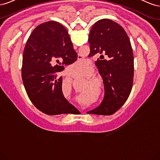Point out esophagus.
Instances as JSON below:
<instances>
[{
	"instance_id": "1",
	"label": "esophagus",
	"mask_w": 160,
	"mask_h": 160,
	"mask_svg": "<svg viewBox=\"0 0 160 160\" xmlns=\"http://www.w3.org/2000/svg\"><path fill=\"white\" fill-rule=\"evenodd\" d=\"M74 49H77V46H75V45H74Z\"/></svg>"
}]
</instances>
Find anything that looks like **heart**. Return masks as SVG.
Masks as SVG:
<instances>
[{
  "label": "heart",
  "mask_w": 160,
  "mask_h": 160,
  "mask_svg": "<svg viewBox=\"0 0 160 160\" xmlns=\"http://www.w3.org/2000/svg\"><path fill=\"white\" fill-rule=\"evenodd\" d=\"M73 69H75L78 73H81L82 72H85L87 70V63L85 61H77L73 66Z\"/></svg>",
  "instance_id": "1"
}]
</instances>
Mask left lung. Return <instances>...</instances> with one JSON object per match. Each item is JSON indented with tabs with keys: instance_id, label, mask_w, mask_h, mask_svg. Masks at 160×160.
I'll use <instances>...</instances> for the list:
<instances>
[{
	"instance_id": "1",
	"label": "left lung",
	"mask_w": 160,
	"mask_h": 160,
	"mask_svg": "<svg viewBox=\"0 0 160 160\" xmlns=\"http://www.w3.org/2000/svg\"><path fill=\"white\" fill-rule=\"evenodd\" d=\"M88 41L89 57L104 55L108 58L95 61L103 78L105 95L98 107L88 112L112 115L122 107L132 88L134 65L129 38L118 23L103 18L92 27Z\"/></svg>"
}]
</instances>
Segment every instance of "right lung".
Wrapping results in <instances>:
<instances>
[{
    "instance_id": "add662e5",
    "label": "right lung",
    "mask_w": 160,
    "mask_h": 160,
    "mask_svg": "<svg viewBox=\"0 0 160 160\" xmlns=\"http://www.w3.org/2000/svg\"><path fill=\"white\" fill-rule=\"evenodd\" d=\"M77 59L65 28L55 21L34 29L23 52L22 79L32 104L47 115L75 113L62 91V77L57 73Z\"/></svg>"
}]
</instances>
